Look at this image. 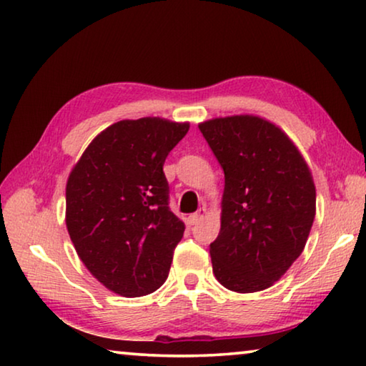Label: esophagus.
I'll return each mask as SVG.
<instances>
[{
  "instance_id": "34e87169",
  "label": "esophagus",
  "mask_w": 366,
  "mask_h": 366,
  "mask_svg": "<svg viewBox=\"0 0 366 366\" xmlns=\"http://www.w3.org/2000/svg\"><path fill=\"white\" fill-rule=\"evenodd\" d=\"M205 215H207V210L204 209V207H202V209H199L197 212H195V214L189 215L187 223H189V225H195V223H197L199 220H202V218H204Z\"/></svg>"
}]
</instances>
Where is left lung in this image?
<instances>
[{
  "instance_id": "obj_1",
  "label": "left lung",
  "mask_w": 366,
  "mask_h": 366,
  "mask_svg": "<svg viewBox=\"0 0 366 366\" xmlns=\"http://www.w3.org/2000/svg\"><path fill=\"white\" fill-rule=\"evenodd\" d=\"M199 129L225 172L220 233L210 243L217 281L256 292L301 256L315 218L312 172L291 138L254 114L212 118Z\"/></svg>"
}]
</instances>
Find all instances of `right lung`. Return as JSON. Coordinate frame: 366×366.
<instances>
[{"instance_id":"1","label":"right lung","mask_w":366,"mask_h":366,"mask_svg":"<svg viewBox=\"0 0 366 366\" xmlns=\"http://www.w3.org/2000/svg\"><path fill=\"white\" fill-rule=\"evenodd\" d=\"M189 123L122 119L97 134L69 174L65 225L81 263L123 297L154 292L167 280L185 225L169 209L162 171Z\"/></svg>"}]
</instances>
